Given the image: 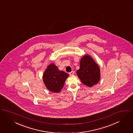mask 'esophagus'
<instances>
[{
  "instance_id": "esophagus-1",
  "label": "esophagus",
  "mask_w": 133,
  "mask_h": 133,
  "mask_svg": "<svg viewBox=\"0 0 133 133\" xmlns=\"http://www.w3.org/2000/svg\"><path fill=\"white\" fill-rule=\"evenodd\" d=\"M74 71H72L71 72H70L69 74V75H74Z\"/></svg>"
}]
</instances>
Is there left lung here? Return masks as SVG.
<instances>
[{
  "label": "left lung",
  "instance_id": "8db88e82",
  "mask_svg": "<svg viewBox=\"0 0 133 133\" xmlns=\"http://www.w3.org/2000/svg\"><path fill=\"white\" fill-rule=\"evenodd\" d=\"M76 74L83 84L90 87L96 84L100 79L99 68L88 55H85L81 59L80 68Z\"/></svg>",
  "mask_w": 133,
  "mask_h": 133
}]
</instances>
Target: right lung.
Here are the masks:
<instances>
[{
  "label": "right lung",
  "instance_id": "right-lung-1",
  "mask_svg": "<svg viewBox=\"0 0 133 133\" xmlns=\"http://www.w3.org/2000/svg\"><path fill=\"white\" fill-rule=\"evenodd\" d=\"M69 75L59 71L54 64L49 65L43 74V79L46 88L55 93H59L63 88L64 83Z\"/></svg>",
  "mask_w": 133,
  "mask_h": 133
}]
</instances>
